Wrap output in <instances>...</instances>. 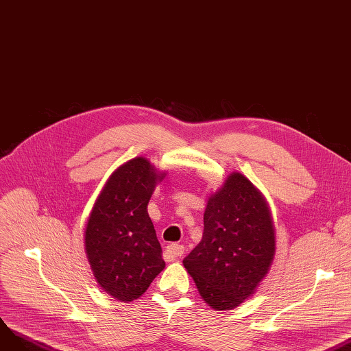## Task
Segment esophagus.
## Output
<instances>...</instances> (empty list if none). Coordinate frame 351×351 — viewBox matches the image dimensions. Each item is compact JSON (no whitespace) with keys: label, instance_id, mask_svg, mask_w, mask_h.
Here are the masks:
<instances>
[{"label":"esophagus","instance_id":"obj_1","mask_svg":"<svg viewBox=\"0 0 351 351\" xmlns=\"http://www.w3.org/2000/svg\"><path fill=\"white\" fill-rule=\"evenodd\" d=\"M182 254H184V245L181 244H170L165 247V258L167 261H174L177 258H180Z\"/></svg>","mask_w":351,"mask_h":351}]
</instances>
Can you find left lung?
<instances>
[{"mask_svg": "<svg viewBox=\"0 0 351 351\" xmlns=\"http://www.w3.org/2000/svg\"><path fill=\"white\" fill-rule=\"evenodd\" d=\"M276 256L269 203L241 173H231L207 198L203 239L182 260L214 310H232L252 297Z\"/></svg>", "mask_w": 351, "mask_h": 351, "instance_id": "8db88e82", "label": "left lung"}]
</instances>
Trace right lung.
Masks as SVG:
<instances>
[{"label":"right lung","instance_id":"add662e5","mask_svg":"<svg viewBox=\"0 0 351 351\" xmlns=\"http://www.w3.org/2000/svg\"><path fill=\"white\" fill-rule=\"evenodd\" d=\"M144 157L115 169L99 191L84 230L97 285L123 303L140 298L164 270L162 250L147 206L165 177Z\"/></svg>","mask_w":351,"mask_h":351}]
</instances>
